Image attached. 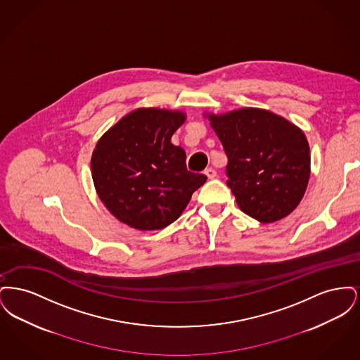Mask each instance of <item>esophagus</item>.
Instances as JSON below:
<instances>
[{
  "label": "esophagus",
  "instance_id": "34e87169",
  "mask_svg": "<svg viewBox=\"0 0 360 360\" xmlns=\"http://www.w3.org/2000/svg\"><path fill=\"white\" fill-rule=\"evenodd\" d=\"M205 175L209 178V179H213L216 175H217V172H216V170L214 169H212V167H209V169H206Z\"/></svg>",
  "mask_w": 360,
  "mask_h": 360
}]
</instances>
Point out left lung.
I'll return each mask as SVG.
<instances>
[{
  "label": "left lung",
  "instance_id": "obj_1",
  "mask_svg": "<svg viewBox=\"0 0 360 360\" xmlns=\"http://www.w3.org/2000/svg\"><path fill=\"white\" fill-rule=\"evenodd\" d=\"M228 158L226 185L240 209L274 223L297 207L308 186L309 144L294 124L263 109L209 116Z\"/></svg>",
  "mask_w": 360,
  "mask_h": 360
}]
</instances>
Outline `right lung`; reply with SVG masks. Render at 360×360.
<instances>
[{
    "label": "right lung",
    "mask_w": 360,
    "mask_h": 360,
    "mask_svg": "<svg viewBox=\"0 0 360 360\" xmlns=\"http://www.w3.org/2000/svg\"><path fill=\"white\" fill-rule=\"evenodd\" d=\"M185 121L179 112L137 109L122 117L96 146L91 175L103 205L140 231L174 223L206 175L188 172L186 153L172 144Z\"/></svg>",
    "instance_id": "1"
}]
</instances>
